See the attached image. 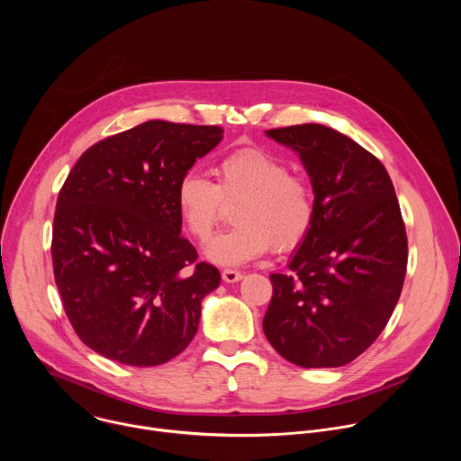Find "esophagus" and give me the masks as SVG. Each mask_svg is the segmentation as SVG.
I'll list each match as a JSON object with an SVG mask.
<instances>
[{
  "label": "esophagus",
  "mask_w": 461,
  "mask_h": 461,
  "mask_svg": "<svg viewBox=\"0 0 461 461\" xmlns=\"http://www.w3.org/2000/svg\"><path fill=\"white\" fill-rule=\"evenodd\" d=\"M222 279H224L226 283H237V281H240V279H242V274H240V272H237V270H230V268H226V270H222Z\"/></svg>",
  "instance_id": "34e87169"
}]
</instances>
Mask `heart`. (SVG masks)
Segmentation results:
<instances>
[{"instance_id":"1","label":"heart","mask_w":461,"mask_h":461,"mask_svg":"<svg viewBox=\"0 0 461 461\" xmlns=\"http://www.w3.org/2000/svg\"><path fill=\"white\" fill-rule=\"evenodd\" d=\"M215 184L187 171L176 185L175 204L185 231L199 242L212 237L233 208V228L217 235L206 248L210 260L240 267L267 253L270 244L286 251L303 242L315 219V196L310 182L288 171V164L262 148H239L213 166Z\"/></svg>"}]
</instances>
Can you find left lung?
I'll use <instances>...</instances> for the list:
<instances>
[{
  "label": "left lung",
  "mask_w": 461,
  "mask_h": 461,
  "mask_svg": "<svg viewBox=\"0 0 461 461\" xmlns=\"http://www.w3.org/2000/svg\"><path fill=\"white\" fill-rule=\"evenodd\" d=\"M299 153L315 196V219L290 260L272 274L262 319L270 345L304 368L343 366L383 332L398 304L409 244L384 166L321 123L267 131Z\"/></svg>",
  "instance_id": "obj_1"
}]
</instances>
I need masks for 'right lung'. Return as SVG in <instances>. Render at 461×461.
I'll return each instance as SVG.
<instances>
[{
  "label": "right lung",
  "instance_id": "right-lung-1",
  "mask_svg": "<svg viewBox=\"0 0 461 461\" xmlns=\"http://www.w3.org/2000/svg\"><path fill=\"white\" fill-rule=\"evenodd\" d=\"M222 127L149 120L91 146L63 182L52 270L77 336L96 354L157 366L194 338L221 272L180 235L175 194Z\"/></svg>",
  "mask_w": 461,
  "mask_h": 461
}]
</instances>
